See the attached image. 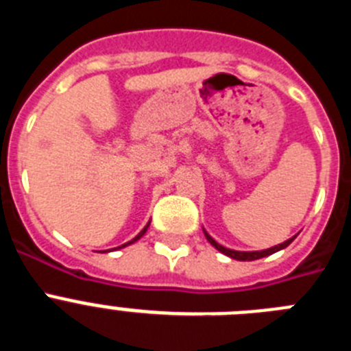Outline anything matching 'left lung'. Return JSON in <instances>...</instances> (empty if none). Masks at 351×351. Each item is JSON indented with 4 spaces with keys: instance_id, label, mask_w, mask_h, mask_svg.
I'll return each instance as SVG.
<instances>
[{
    "instance_id": "8db88e82",
    "label": "left lung",
    "mask_w": 351,
    "mask_h": 351,
    "mask_svg": "<svg viewBox=\"0 0 351 351\" xmlns=\"http://www.w3.org/2000/svg\"><path fill=\"white\" fill-rule=\"evenodd\" d=\"M204 235H206V239L209 241L210 244H213L216 250L219 251V253H223V255L226 256H230V258L234 260H241V262H251V260H258V258H263V256H269L272 255V253H276V251H280V250H285V247L288 246V244L293 241V239L297 237V235H293V237H290L288 241H285V243L278 244V246H272L269 247V250H262V251H235V250H228V247L221 246V244H218L216 241H214L213 237H210L209 234H207L206 230H204Z\"/></svg>"
}]
</instances>
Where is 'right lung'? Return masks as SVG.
Listing matches in <instances>:
<instances>
[{"instance_id":"add662e5","label":"right lung","mask_w":351,"mask_h":351,"mask_svg":"<svg viewBox=\"0 0 351 351\" xmlns=\"http://www.w3.org/2000/svg\"><path fill=\"white\" fill-rule=\"evenodd\" d=\"M147 228H149V223H147V225H145V226H144V228H142V230H141V234H138V235H137V237H133V239H132V241H128V243H125V244H121V246L114 247V250H121V247H126V246H130V244H133V243H135V241H138V239H141V237H142V235H144V234H145V232H147ZM107 251H112V250H107ZM104 253H105V251H104Z\"/></svg>"}]
</instances>
